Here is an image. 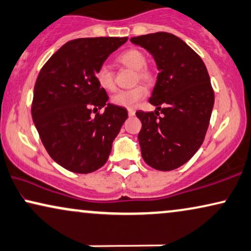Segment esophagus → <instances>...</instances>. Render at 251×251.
<instances>
[{
	"label": "esophagus",
	"instance_id": "obj_1",
	"mask_svg": "<svg viewBox=\"0 0 251 251\" xmlns=\"http://www.w3.org/2000/svg\"><path fill=\"white\" fill-rule=\"evenodd\" d=\"M128 114H129V116H130V118H132V116H135V114H136L135 109H132V108L128 109Z\"/></svg>",
	"mask_w": 251,
	"mask_h": 251
}]
</instances>
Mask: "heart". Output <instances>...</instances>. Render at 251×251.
Instances as JSON below:
<instances>
[{"label": "heart", "mask_w": 251, "mask_h": 251, "mask_svg": "<svg viewBox=\"0 0 251 251\" xmlns=\"http://www.w3.org/2000/svg\"><path fill=\"white\" fill-rule=\"evenodd\" d=\"M119 63L136 70V80L141 79L143 82L152 83L154 80V73L150 68L146 67V56L142 50L137 48H130L122 51L118 56ZM96 80L101 89L106 91H113L115 89L114 82V73L108 66L102 64L96 73ZM146 94L148 90L145 86L137 85L130 90H122L116 92L112 97V102L114 105L125 107V108H132L137 105L139 100H142Z\"/></svg>", "instance_id": "1"}]
</instances>
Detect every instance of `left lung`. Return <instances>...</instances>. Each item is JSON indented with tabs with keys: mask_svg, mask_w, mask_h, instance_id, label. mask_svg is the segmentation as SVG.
Segmentation results:
<instances>
[{
	"mask_svg": "<svg viewBox=\"0 0 251 251\" xmlns=\"http://www.w3.org/2000/svg\"><path fill=\"white\" fill-rule=\"evenodd\" d=\"M130 41L151 53L159 70L149 100L157 110L136 113L142 157L152 168L173 171L193 158L206 135L214 103L209 73L200 55L174 34L157 32Z\"/></svg>",
	"mask_w": 251,
	"mask_h": 251,
	"instance_id": "1",
	"label": "left lung"
}]
</instances>
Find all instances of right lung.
Here are the masks:
<instances>
[{"label": "right lung", "instance_id": "obj_1", "mask_svg": "<svg viewBox=\"0 0 251 251\" xmlns=\"http://www.w3.org/2000/svg\"><path fill=\"white\" fill-rule=\"evenodd\" d=\"M128 38H80L68 41L39 73L32 119L55 162L74 173H92L106 164L113 141L128 118L126 108L107 103L96 73ZM105 107L102 114L92 112Z\"/></svg>", "mask_w": 251, "mask_h": 251}]
</instances>
